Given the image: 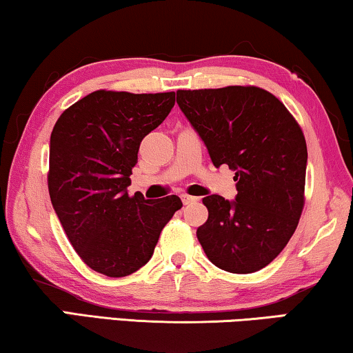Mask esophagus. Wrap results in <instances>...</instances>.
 <instances>
[{
	"instance_id": "obj_1",
	"label": "esophagus",
	"mask_w": 353,
	"mask_h": 353,
	"mask_svg": "<svg viewBox=\"0 0 353 353\" xmlns=\"http://www.w3.org/2000/svg\"><path fill=\"white\" fill-rule=\"evenodd\" d=\"M182 203L183 204H190V203H194V201H198L199 198H196V196H190V194H182Z\"/></svg>"
}]
</instances>
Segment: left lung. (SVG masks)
Listing matches in <instances>:
<instances>
[{
  "mask_svg": "<svg viewBox=\"0 0 353 353\" xmlns=\"http://www.w3.org/2000/svg\"><path fill=\"white\" fill-rule=\"evenodd\" d=\"M177 104L214 166L234 171V199L203 198L209 217L196 236L220 270L249 274L270 265L298 227L307 147L296 120L259 87L177 90Z\"/></svg>",
  "mask_w": 353,
  "mask_h": 353,
  "instance_id": "obj_1",
  "label": "left lung"
}]
</instances>
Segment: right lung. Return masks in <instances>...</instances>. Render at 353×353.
I'll list each match as a JSON object with an SVG mask.
<instances>
[{"label": "right lung", "mask_w": 353, "mask_h": 353, "mask_svg": "<svg viewBox=\"0 0 353 353\" xmlns=\"http://www.w3.org/2000/svg\"><path fill=\"white\" fill-rule=\"evenodd\" d=\"M176 93L93 92L60 115L50 134L49 194L70 243L109 277L133 274L154 255L182 208L176 194H128L139 144L174 108Z\"/></svg>", "instance_id": "1"}]
</instances>
